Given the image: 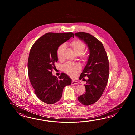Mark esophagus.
I'll return each instance as SVG.
<instances>
[{
	"label": "esophagus",
	"mask_w": 135,
	"mask_h": 135,
	"mask_svg": "<svg viewBox=\"0 0 135 135\" xmlns=\"http://www.w3.org/2000/svg\"><path fill=\"white\" fill-rule=\"evenodd\" d=\"M78 83V81H76V80H72V81L71 84L72 85H74V84H77Z\"/></svg>",
	"instance_id": "34e87169"
}]
</instances>
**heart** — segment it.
Returning <instances> with one entry per match:
<instances>
[{
    "label": "heart",
    "instance_id": "obj_1",
    "mask_svg": "<svg viewBox=\"0 0 135 135\" xmlns=\"http://www.w3.org/2000/svg\"><path fill=\"white\" fill-rule=\"evenodd\" d=\"M69 46L73 50L75 53L77 55H80L83 53L85 47V44L80 40H75L69 43ZM66 49V45L65 44H61L58 48L57 50V55L58 58L61 60L63 58V52ZM81 59L84 62H86L88 59L87 56L85 55H83ZM81 69L80 66L77 63H72L68 62L65 64L63 66V70L66 73L71 77H74L80 71Z\"/></svg>",
    "mask_w": 135,
    "mask_h": 135
}]
</instances>
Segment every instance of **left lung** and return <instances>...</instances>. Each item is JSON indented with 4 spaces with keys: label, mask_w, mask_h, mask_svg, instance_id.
<instances>
[{
    "label": "left lung",
    "mask_w": 135,
    "mask_h": 135,
    "mask_svg": "<svg viewBox=\"0 0 135 135\" xmlns=\"http://www.w3.org/2000/svg\"><path fill=\"white\" fill-rule=\"evenodd\" d=\"M75 35L86 43L90 52L86 66L79 78L86 81V92L78 97L83 105L89 106L100 98L106 87L109 76V60L103 44L97 38L85 32ZM86 76L89 78L87 80L84 78Z\"/></svg>",
    "instance_id": "obj_1"
}]
</instances>
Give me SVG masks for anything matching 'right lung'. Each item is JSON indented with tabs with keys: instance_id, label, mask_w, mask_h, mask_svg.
<instances>
[{
	"instance_id": "right-lung-1",
	"label": "right lung",
	"mask_w": 135,
	"mask_h": 135,
	"mask_svg": "<svg viewBox=\"0 0 135 135\" xmlns=\"http://www.w3.org/2000/svg\"><path fill=\"white\" fill-rule=\"evenodd\" d=\"M74 36L72 32L47 33L32 46L27 63L29 79L35 94L45 103L52 104L59 100L64 88L71 83L66 74L62 73L58 79L52 71L58 61V48Z\"/></svg>"
}]
</instances>
